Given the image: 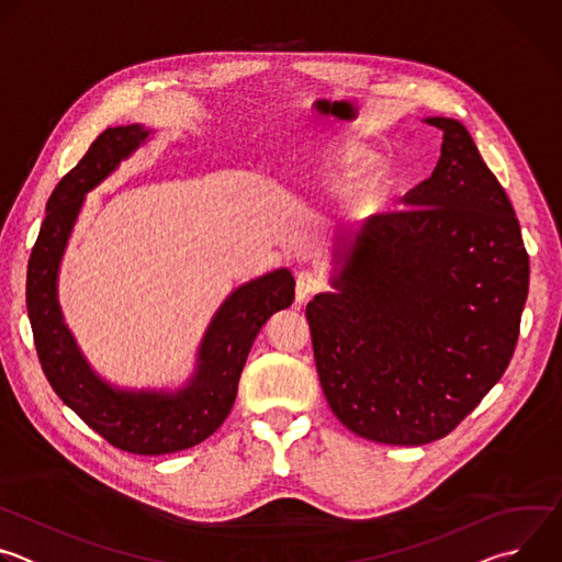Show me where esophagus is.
<instances>
[{"label": "esophagus", "mask_w": 562, "mask_h": 562, "mask_svg": "<svg viewBox=\"0 0 562 562\" xmlns=\"http://www.w3.org/2000/svg\"><path fill=\"white\" fill-rule=\"evenodd\" d=\"M323 289V278L313 271H300L295 278V300L304 302L308 295Z\"/></svg>", "instance_id": "34e87169"}]
</instances>
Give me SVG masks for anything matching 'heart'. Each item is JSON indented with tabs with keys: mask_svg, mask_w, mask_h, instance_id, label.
Masks as SVG:
<instances>
[{
	"mask_svg": "<svg viewBox=\"0 0 562 562\" xmlns=\"http://www.w3.org/2000/svg\"><path fill=\"white\" fill-rule=\"evenodd\" d=\"M369 162V153L360 146H342L336 148L329 157H327V171L336 182H345L353 176H358ZM382 182H384V173L375 171L371 178H367V182L362 184V189L358 191V204L367 206L371 202H375L380 198L382 191Z\"/></svg>",
	"mask_w": 562,
	"mask_h": 562,
	"instance_id": "1",
	"label": "heart"
}]
</instances>
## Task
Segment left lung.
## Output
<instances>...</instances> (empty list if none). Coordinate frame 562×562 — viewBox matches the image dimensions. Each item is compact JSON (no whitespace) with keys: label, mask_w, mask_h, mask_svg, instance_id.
<instances>
[{"label":"left lung","mask_w":562,"mask_h":562,"mask_svg":"<svg viewBox=\"0 0 562 562\" xmlns=\"http://www.w3.org/2000/svg\"><path fill=\"white\" fill-rule=\"evenodd\" d=\"M425 122L442 131L431 178L336 247V291L306 304L331 412L382 445L440 440L480 405L514 356L529 291L505 189L458 120Z\"/></svg>","instance_id":"obj_1"}]
</instances>
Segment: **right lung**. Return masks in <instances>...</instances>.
Listing matches in <instances>:
<instances>
[{
  "mask_svg": "<svg viewBox=\"0 0 562 562\" xmlns=\"http://www.w3.org/2000/svg\"><path fill=\"white\" fill-rule=\"evenodd\" d=\"M131 124L106 128L89 146L46 202L26 273V308L35 349L53 391L113 447L137 456H162L200 445L231 414L237 382L262 325L291 306L295 280L278 269L235 289L204 334L198 369L178 391H126L104 382L79 353L57 302V271L85 195L109 178L122 159L148 139Z\"/></svg>",
  "mask_w": 562,
  "mask_h": 562,
  "instance_id": "right-lung-1",
  "label": "right lung"
}]
</instances>
